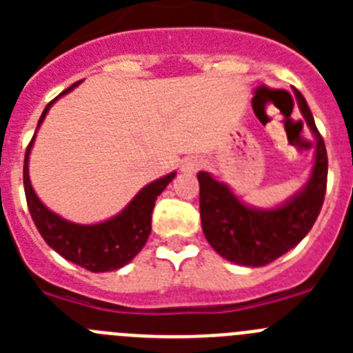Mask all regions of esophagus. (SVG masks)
<instances>
[{"mask_svg": "<svg viewBox=\"0 0 353 353\" xmlns=\"http://www.w3.org/2000/svg\"><path fill=\"white\" fill-rule=\"evenodd\" d=\"M201 168V161H198V159H187L185 162H183L182 170L183 171H196Z\"/></svg>", "mask_w": 353, "mask_h": 353, "instance_id": "obj_1", "label": "esophagus"}]
</instances>
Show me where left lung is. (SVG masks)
I'll return each mask as SVG.
<instances>
[{
  "label": "left lung",
  "instance_id": "obj_1",
  "mask_svg": "<svg viewBox=\"0 0 353 353\" xmlns=\"http://www.w3.org/2000/svg\"><path fill=\"white\" fill-rule=\"evenodd\" d=\"M297 104L316 139L311 176L302 191L281 207L252 208L233 194L226 183L199 171V214L205 239L228 261L244 267H263L277 260L304 239L322 210L327 189V150L314 125L311 109L299 90Z\"/></svg>",
  "mask_w": 353,
  "mask_h": 353
}]
</instances>
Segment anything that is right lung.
<instances>
[{
	"label": "right lung",
	"mask_w": 353,
	"mask_h": 353,
	"mask_svg": "<svg viewBox=\"0 0 353 353\" xmlns=\"http://www.w3.org/2000/svg\"><path fill=\"white\" fill-rule=\"evenodd\" d=\"M81 81L74 83L70 88L61 92L54 101L49 102L43 109L39 120V129L43 118L48 114L49 108L54 104L61 95L74 90ZM37 136V130H35ZM35 136L30 141L24 157V192H26L28 208H30L31 219L35 223L37 230L42 239L54 249L60 256L72 263L79 265L90 272H111L121 269L123 265L132 261V258L143 249L152 232V212L155 207V199L166 189L168 183L174 179L173 173L148 183L134 196V199L118 215L99 224H76L65 221L63 217L56 215L35 194L30 182V171L28 161Z\"/></svg>",
	"instance_id": "1"
}]
</instances>
